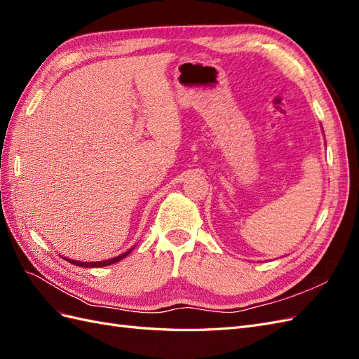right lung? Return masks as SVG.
Instances as JSON below:
<instances>
[{
    "label": "right lung",
    "instance_id": "obj_1",
    "mask_svg": "<svg viewBox=\"0 0 359 359\" xmlns=\"http://www.w3.org/2000/svg\"><path fill=\"white\" fill-rule=\"evenodd\" d=\"M130 252H132V250H128V252H126V253H123V255H119V256H116V257H114V259H109V260H103V262H78V260H72V259H66V260H69L70 264H73V265H78V266H85V268H99V266H107V265H112V264H115V262H118V260H121L123 257H126Z\"/></svg>",
    "mask_w": 359,
    "mask_h": 359
}]
</instances>
